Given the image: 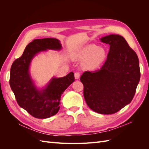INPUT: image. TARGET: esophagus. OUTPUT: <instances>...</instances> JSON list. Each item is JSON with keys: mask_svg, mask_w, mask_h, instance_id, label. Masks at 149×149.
Here are the masks:
<instances>
[{"mask_svg": "<svg viewBox=\"0 0 149 149\" xmlns=\"http://www.w3.org/2000/svg\"><path fill=\"white\" fill-rule=\"evenodd\" d=\"M80 77V73H79V72H76V73H74V78L76 79H79Z\"/></svg>", "mask_w": 149, "mask_h": 149, "instance_id": "obj_1", "label": "esophagus"}]
</instances>
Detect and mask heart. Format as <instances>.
Here are the masks:
<instances>
[{"instance_id":"1","label":"heart","mask_w":149,"mask_h":149,"mask_svg":"<svg viewBox=\"0 0 149 149\" xmlns=\"http://www.w3.org/2000/svg\"><path fill=\"white\" fill-rule=\"evenodd\" d=\"M106 57V52L103 48L96 45H89L77 52L76 58L84 61L83 67L84 70H93L100 66Z\"/></svg>"}]
</instances>
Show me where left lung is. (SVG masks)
Listing matches in <instances>:
<instances>
[{
	"label": "left lung",
	"mask_w": 149,
	"mask_h": 149,
	"mask_svg": "<svg viewBox=\"0 0 149 149\" xmlns=\"http://www.w3.org/2000/svg\"><path fill=\"white\" fill-rule=\"evenodd\" d=\"M101 41L110 45L101 69L81 76L84 100L94 112L112 114L129 104L135 95L141 72L136 53L119 35H109Z\"/></svg>",
	"instance_id": "8db88e82"
}]
</instances>
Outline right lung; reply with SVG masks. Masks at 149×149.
Listing matches in <instances>:
<instances>
[{
    "label": "right lung",
    "instance_id": "add662e5",
    "mask_svg": "<svg viewBox=\"0 0 149 149\" xmlns=\"http://www.w3.org/2000/svg\"><path fill=\"white\" fill-rule=\"evenodd\" d=\"M61 48L56 38L35 39L28 44L22 55L11 66L9 83L18 104L35 118L46 119L57 113L61 94L74 81V76L73 72H70L63 78H53L45 88L38 90L30 77V62L40 52L60 50Z\"/></svg>",
    "mask_w": 149,
    "mask_h": 149
}]
</instances>
